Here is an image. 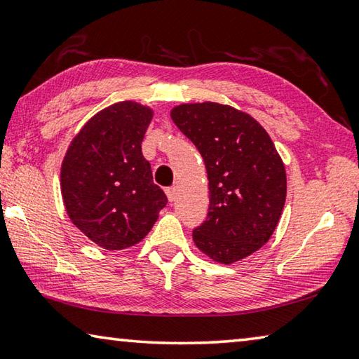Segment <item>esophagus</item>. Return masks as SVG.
<instances>
[{
    "mask_svg": "<svg viewBox=\"0 0 359 359\" xmlns=\"http://www.w3.org/2000/svg\"><path fill=\"white\" fill-rule=\"evenodd\" d=\"M166 194H168L169 201H174L175 196H177V188H175V187H168L166 188Z\"/></svg>",
    "mask_w": 359,
    "mask_h": 359,
    "instance_id": "1",
    "label": "esophagus"
}]
</instances>
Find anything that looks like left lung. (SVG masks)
I'll list each match as a JSON object with an SVG mask.
<instances>
[{"label":"left lung","mask_w":359,"mask_h":359,"mask_svg":"<svg viewBox=\"0 0 359 359\" xmlns=\"http://www.w3.org/2000/svg\"><path fill=\"white\" fill-rule=\"evenodd\" d=\"M177 128L196 145L209 179V212L193 229L196 247L231 264L263 247L287 198L285 166L257 120L217 102L172 109Z\"/></svg>","instance_id":"1"}]
</instances>
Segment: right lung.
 Returning a JSON list of instances; mask_svg holds the SVG:
<instances>
[{"mask_svg":"<svg viewBox=\"0 0 359 359\" xmlns=\"http://www.w3.org/2000/svg\"><path fill=\"white\" fill-rule=\"evenodd\" d=\"M150 120V109L137 102L109 106L83 126L63 160L66 212L90 241L106 250L141 242L168 203L142 155Z\"/></svg>","mask_w":359,"mask_h":359,"instance_id":"right-lung-1","label":"right lung"}]
</instances>
